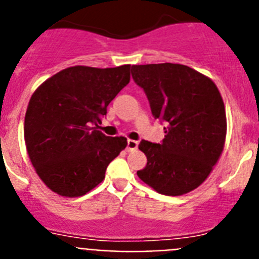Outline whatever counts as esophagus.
<instances>
[{"instance_id": "34e87169", "label": "esophagus", "mask_w": 259, "mask_h": 259, "mask_svg": "<svg viewBox=\"0 0 259 259\" xmlns=\"http://www.w3.org/2000/svg\"><path fill=\"white\" fill-rule=\"evenodd\" d=\"M137 146H139V141H136V140H128L127 141V150H128V152L136 150Z\"/></svg>"}]
</instances>
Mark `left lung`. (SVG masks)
I'll return each instance as SVG.
<instances>
[{
    "label": "left lung",
    "instance_id": "8db88e82",
    "mask_svg": "<svg viewBox=\"0 0 259 259\" xmlns=\"http://www.w3.org/2000/svg\"><path fill=\"white\" fill-rule=\"evenodd\" d=\"M131 74L166 134L161 144L141 141L139 149L148 163L137 175L166 196L193 191L211 172L226 140V111L218 88L205 75L175 63L132 66Z\"/></svg>",
    "mask_w": 259,
    "mask_h": 259
}]
</instances>
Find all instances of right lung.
<instances>
[{"label":"right lung","mask_w":259,"mask_h":259,"mask_svg":"<svg viewBox=\"0 0 259 259\" xmlns=\"http://www.w3.org/2000/svg\"><path fill=\"white\" fill-rule=\"evenodd\" d=\"M130 83V65L74 66L41 84L24 118V140L40 179L53 192L77 197L105 179L125 137L97 131L107 106Z\"/></svg>","instance_id":"obj_1"}]
</instances>
